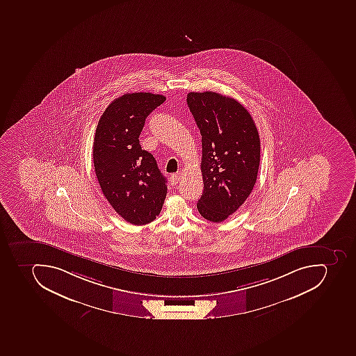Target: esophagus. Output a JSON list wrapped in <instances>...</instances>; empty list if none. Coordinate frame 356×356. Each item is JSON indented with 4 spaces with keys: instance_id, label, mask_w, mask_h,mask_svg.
<instances>
[{
    "instance_id": "34e87169",
    "label": "esophagus",
    "mask_w": 356,
    "mask_h": 356,
    "mask_svg": "<svg viewBox=\"0 0 356 356\" xmlns=\"http://www.w3.org/2000/svg\"><path fill=\"white\" fill-rule=\"evenodd\" d=\"M179 179H181V174H172L171 177H170V182H171L172 185H177Z\"/></svg>"
}]
</instances>
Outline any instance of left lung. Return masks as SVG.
I'll use <instances>...</instances> for the list:
<instances>
[{
	"label": "left lung",
	"instance_id": "obj_1",
	"mask_svg": "<svg viewBox=\"0 0 356 356\" xmlns=\"http://www.w3.org/2000/svg\"><path fill=\"white\" fill-rule=\"evenodd\" d=\"M188 108L202 136L201 172L204 190L197 210L220 223L246 201L257 182L259 132L244 106L216 92H190Z\"/></svg>",
	"mask_w": 356,
	"mask_h": 356
}]
</instances>
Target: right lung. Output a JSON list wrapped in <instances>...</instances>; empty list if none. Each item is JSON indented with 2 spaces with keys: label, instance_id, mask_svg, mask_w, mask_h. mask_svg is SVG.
<instances>
[{
  "label": "right lung",
  "instance_id": "1",
  "mask_svg": "<svg viewBox=\"0 0 356 356\" xmlns=\"http://www.w3.org/2000/svg\"><path fill=\"white\" fill-rule=\"evenodd\" d=\"M164 101L149 92L124 94L108 105L95 131L94 170L103 195L133 225L154 220L168 192L154 156L138 140L146 118Z\"/></svg>",
  "mask_w": 356,
  "mask_h": 356
}]
</instances>
